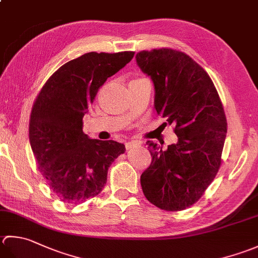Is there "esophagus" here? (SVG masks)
Wrapping results in <instances>:
<instances>
[{
    "mask_svg": "<svg viewBox=\"0 0 258 258\" xmlns=\"http://www.w3.org/2000/svg\"><path fill=\"white\" fill-rule=\"evenodd\" d=\"M135 145H138V142H136V141H130V142H126L125 143V148H126V150H130V149H132L133 146H135Z\"/></svg>",
    "mask_w": 258,
    "mask_h": 258,
    "instance_id": "34e87169",
    "label": "esophagus"
}]
</instances>
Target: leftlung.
<instances>
[{"label":"left lung","mask_w":258,"mask_h":258,"mask_svg":"<svg viewBox=\"0 0 258 258\" xmlns=\"http://www.w3.org/2000/svg\"><path fill=\"white\" fill-rule=\"evenodd\" d=\"M136 63L154 85V108L174 126L178 142L148 141L152 162L141 175L143 194L160 209L179 211L200 199L221 163L227 122L209 75L192 58L172 49L136 54Z\"/></svg>","instance_id":"obj_1"}]
</instances>
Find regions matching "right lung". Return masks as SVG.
<instances>
[{"instance_id":"add662e5","label":"right lung","mask_w":258,"mask_h":258,"mask_svg":"<svg viewBox=\"0 0 258 258\" xmlns=\"http://www.w3.org/2000/svg\"><path fill=\"white\" fill-rule=\"evenodd\" d=\"M133 57V51L85 53L61 66L35 99L30 144L39 171L63 203H83L97 196L110 164L125 152L122 143L86 135L83 118L100 86Z\"/></svg>"}]
</instances>
